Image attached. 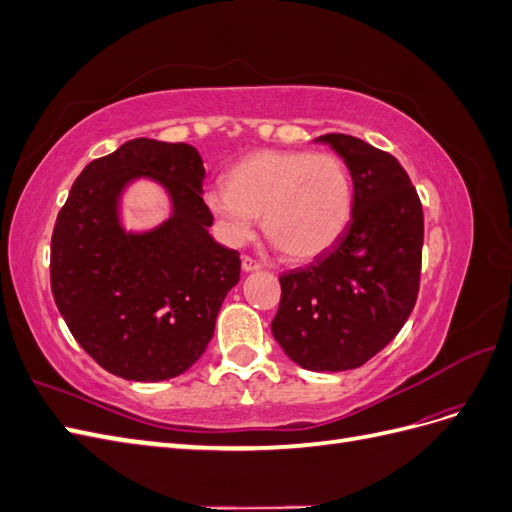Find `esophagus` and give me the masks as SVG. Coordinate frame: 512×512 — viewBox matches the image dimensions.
Wrapping results in <instances>:
<instances>
[{"instance_id": "1", "label": "esophagus", "mask_w": 512, "mask_h": 512, "mask_svg": "<svg viewBox=\"0 0 512 512\" xmlns=\"http://www.w3.org/2000/svg\"><path fill=\"white\" fill-rule=\"evenodd\" d=\"M241 267H243V271L252 273V271H260L262 269V262H258L252 256H241Z\"/></svg>"}]
</instances>
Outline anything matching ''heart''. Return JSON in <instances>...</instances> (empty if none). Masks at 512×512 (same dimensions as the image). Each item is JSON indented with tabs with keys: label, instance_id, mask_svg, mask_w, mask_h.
<instances>
[{
	"label": "heart",
	"instance_id": "1",
	"mask_svg": "<svg viewBox=\"0 0 512 512\" xmlns=\"http://www.w3.org/2000/svg\"><path fill=\"white\" fill-rule=\"evenodd\" d=\"M205 203L230 243L254 235L256 215L277 250L294 260L324 254L344 235L354 188L344 160L314 151H256L207 190Z\"/></svg>",
	"mask_w": 512,
	"mask_h": 512
}]
</instances>
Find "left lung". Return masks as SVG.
Wrapping results in <instances>:
<instances>
[{"label": "left lung", "instance_id": "8db88e82", "mask_svg": "<svg viewBox=\"0 0 512 512\" xmlns=\"http://www.w3.org/2000/svg\"><path fill=\"white\" fill-rule=\"evenodd\" d=\"M344 158L352 220L312 265L280 277L273 337L309 371L361 367L401 331L412 314L423 258V207L391 153L356 136L324 134Z\"/></svg>", "mask_w": 512, "mask_h": 512}]
</instances>
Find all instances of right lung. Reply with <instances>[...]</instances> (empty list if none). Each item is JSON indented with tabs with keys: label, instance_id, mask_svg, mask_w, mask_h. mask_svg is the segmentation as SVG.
Segmentation results:
<instances>
[{
	"label": "right lung",
	"instance_id": "right-lung-1",
	"mask_svg": "<svg viewBox=\"0 0 512 512\" xmlns=\"http://www.w3.org/2000/svg\"><path fill=\"white\" fill-rule=\"evenodd\" d=\"M141 176L163 185L174 213L158 229L126 233L118 198ZM203 179V158L192 145L134 138L89 162L57 215V309L91 359L123 380L158 382L190 369L239 282V252L209 235Z\"/></svg>",
	"mask_w": 512,
	"mask_h": 512
}]
</instances>
